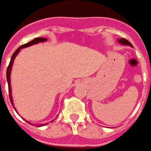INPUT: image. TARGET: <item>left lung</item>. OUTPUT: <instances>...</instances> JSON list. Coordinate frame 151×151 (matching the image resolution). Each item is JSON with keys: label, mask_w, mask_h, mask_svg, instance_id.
<instances>
[{"label": "left lung", "mask_w": 151, "mask_h": 151, "mask_svg": "<svg viewBox=\"0 0 151 151\" xmlns=\"http://www.w3.org/2000/svg\"><path fill=\"white\" fill-rule=\"evenodd\" d=\"M118 42L119 44H121L123 45H129V46H132V44L129 42V40H127L126 39H124V38H120V39H118Z\"/></svg>", "instance_id": "obj_1"}]
</instances>
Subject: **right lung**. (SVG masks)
<instances>
[{"label":"right lung","mask_w":151,"mask_h":151,"mask_svg":"<svg viewBox=\"0 0 151 151\" xmlns=\"http://www.w3.org/2000/svg\"><path fill=\"white\" fill-rule=\"evenodd\" d=\"M47 39L46 38H43V37H37L36 39L32 40V41H30L28 43L25 44V45H22L21 46L18 48L17 50H15V52L13 53L12 57H11V59H10V62H9V66H8V68H7V70H6V79H7V82H8V87H9V99H10V101H11V104H12L13 107L14 108V110L16 111L15 107H14V101H13V98H12V90H11V84H10V74H11V70H12V67H13V63H14V61L15 59L16 56L19 54V53L20 52V50L21 49H23V48H26V47H29L31 45H36V44H38L40 42H45V41H46ZM17 112V111H16ZM26 120V119H25ZM27 123H28L30 124H32L31 122L27 121L26 120ZM51 122H53V120ZM48 124H36V127H42V126H45V125Z\"/></svg>","instance_id":"right-lung-1"}]
</instances>
